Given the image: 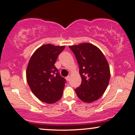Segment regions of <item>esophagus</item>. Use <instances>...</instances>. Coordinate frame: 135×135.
I'll use <instances>...</instances> for the list:
<instances>
[{
	"label": "esophagus",
	"mask_w": 135,
	"mask_h": 135,
	"mask_svg": "<svg viewBox=\"0 0 135 135\" xmlns=\"http://www.w3.org/2000/svg\"><path fill=\"white\" fill-rule=\"evenodd\" d=\"M66 80H67V81H69V80H70V76H69V75H68V76L66 77Z\"/></svg>",
	"instance_id": "34e87169"
}]
</instances>
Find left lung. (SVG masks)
<instances>
[{"mask_svg":"<svg viewBox=\"0 0 135 135\" xmlns=\"http://www.w3.org/2000/svg\"><path fill=\"white\" fill-rule=\"evenodd\" d=\"M69 48L76 58L82 78L80 86L75 89L77 97L85 103L97 101L106 91L109 82V65L106 57L91 44H80Z\"/></svg>","mask_w":135,"mask_h":135,"instance_id":"obj_1","label":"left lung"}]
</instances>
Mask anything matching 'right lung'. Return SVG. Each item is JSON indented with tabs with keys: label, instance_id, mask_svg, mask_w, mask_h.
I'll return each instance as SVG.
<instances>
[{
	"label": "right lung",
	"instance_id": "1",
	"mask_svg": "<svg viewBox=\"0 0 135 135\" xmlns=\"http://www.w3.org/2000/svg\"><path fill=\"white\" fill-rule=\"evenodd\" d=\"M64 48L45 44L38 48L29 61L27 84L33 94L42 102L52 104L62 97L66 80L60 75L55 63Z\"/></svg>",
	"mask_w": 135,
	"mask_h": 135
}]
</instances>
